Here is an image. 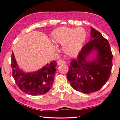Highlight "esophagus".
<instances>
[{
  "instance_id": "obj_1",
  "label": "esophagus",
  "mask_w": 120,
  "mask_h": 120,
  "mask_svg": "<svg viewBox=\"0 0 120 120\" xmlns=\"http://www.w3.org/2000/svg\"><path fill=\"white\" fill-rule=\"evenodd\" d=\"M57 64L58 65H62L66 64V62L62 60H59L57 61Z\"/></svg>"
}]
</instances>
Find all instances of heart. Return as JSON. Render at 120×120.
<instances>
[{
  "instance_id": "obj_1",
  "label": "heart",
  "mask_w": 120,
  "mask_h": 120,
  "mask_svg": "<svg viewBox=\"0 0 120 120\" xmlns=\"http://www.w3.org/2000/svg\"><path fill=\"white\" fill-rule=\"evenodd\" d=\"M51 36L53 42L62 45V49L65 54L74 57L77 56L82 49L86 33L81 27L75 29L61 27L54 30Z\"/></svg>"
}]
</instances>
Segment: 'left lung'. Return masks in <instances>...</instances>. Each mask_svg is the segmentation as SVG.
Returning <instances> with one entry per match:
<instances>
[{"label":"left lung","instance_id":"left-lung-1","mask_svg":"<svg viewBox=\"0 0 120 120\" xmlns=\"http://www.w3.org/2000/svg\"><path fill=\"white\" fill-rule=\"evenodd\" d=\"M91 28L90 41L83 46L77 59L71 61L67 79L75 90L85 94L101 89L108 81L112 68V54L108 40ZM96 52L93 58L90 54Z\"/></svg>","mask_w":120,"mask_h":120}]
</instances>
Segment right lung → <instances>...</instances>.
<instances>
[{"label": "right lung", "mask_w": 120, "mask_h": 120, "mask_svg": "<svg viewBox=\"0 0 120 120\" xmlns=\"http://www.w3.org/2000/svg\"><path fill=\"white\" fill-rule=\"evenodd\" d=\"M56 65L54 60L37 71L26 73L18 67L12 52L11 66L13 78L19 88L28 95H41L49 91L54 81Z\"/></svg>", "instance_id": "right-lung-1"}]
</instances>
